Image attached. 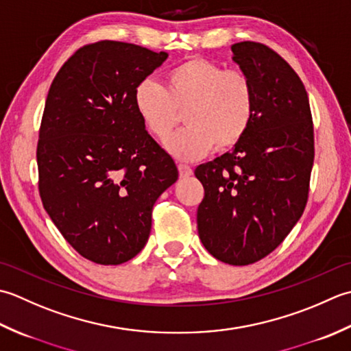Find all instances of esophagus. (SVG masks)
I'll return each mask as SVG.
<instances>
[{
	"label": "esophagus",
	"mask_w": 351,
	"mask_h": 351,
	"mask_svg": "<svg viewBox=\"0 0 351 351\" xmlns=\"http://www.w3.org/2000/svg\"><path fill=\"white\" fill-rule=\"evenodd\" d=\"M178 174H180L182 178L191 177L192 176V168L188 165H183V163H178Z\"/></svg>",
	"instance_id": "esophagus-1"
}]
</instances>
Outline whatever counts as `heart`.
Instances as JSON below:
<instances>
[{
  "label": "heart",
  "instance_id": "b5f03b06",
  "mask_svg": "<svg viewBox=\"0 0 351 351\" xmlns=\"http://www.w3.org/2000/svg\"><path fill=\"white\" fill-rule=\"evenodd\" d=\"M136 112L156 138H167L184 113L182 132L165 141L167 152L180 160L203 157L215 147L226 152L239 144L254 115V88L241 69L189 59L167 74V86L142 80L134 89Z\"/></svg>",
  "mask_w": 351,
  "mask_h": 351
}]
</instances>
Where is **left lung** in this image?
Here are the masks:
<instances>
[{
	"label": "left lung",
	"mask_w": 351,
	"mask_h": 351,
	"mask_svg": "<svg viewBox=\"0 0 351 351\" xmlns=\"http://www.w3.org/2000/svg\"><path fill=\"white\" fill-rule=\"evenodd\" d=\"M254 88V115L232 152L198 165L204 188L198 236L215 259L250 265L282 244L303 215L313 165L304 86L288 62L257 42L232 45Z\"/></svg>",
	"instance_id": "8db88e82"
}]
</instances>
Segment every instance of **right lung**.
<instances>
[{"mask_svg":"<svg viewBox=\"0 0 351 351\" xmlns=\"http://www.w3.org/2000/svg\"><path fill=\"white\" fill-rule=\"evenodd\" d=\"M167 53L117 40L86 45L48 90L38 142L44 209L71 247L119 265L145 247L174 160L148 134L133 95Z\"/></svg>","mask_w":351,"mask_h":351,"instance_id":"1","label":"right lung"}]
</instances>
